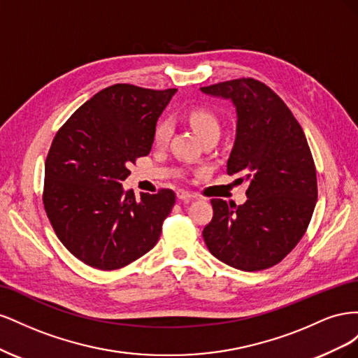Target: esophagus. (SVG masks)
<instances>
[{"label": "esophagus", "instance_id": "1", "mask_svg": "<svg viewBox=\"0 0 358 358\" xmlns=\"http://www.w3.org/2000/svg\"><path fill=\"white\" fill-rule=\"evenodd\" d=\"M176 196H178V199L182 200V201H189L191 199H194V196H192L191 192L183 191V189H178V191H176Z\"/></svg>", "mask_w": 358, "mask_h": 358}]
</instances>
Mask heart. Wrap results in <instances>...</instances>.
Wrapping results in <instances>:
<instances>
[{
	"mask_svg": "<svg viewBox=\"0 0 358 358\" xmlns=\"http://www.w3.org/2000/svg\"><path fill=\"white\" fill-rule=\"evenodd\" d=\"M187 121L189 125L196 129V133L200 136L201 140L218 136L221 133V122L215 112H212L208 107H192L187 112ZM171 134V125L167 119L161 117L157 121L152 133V140L157 146H162L169 142Z\"/></svg>",
	"mask_w": 358,
	"mask_h": 358,
	"instance_id": "obj_1",
	"label": "heart"
}]
</instances>
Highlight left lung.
<instances>
[{"label": "left lung", "instance_id": "left-lung-1", "mask_svg": "<svg viewBox=\"0 0 358 358\" xmlns=\"http://www.w3.org/2000/svg\"><path fill=\"white\" fill-rule=\"evenodd\" d=\"M236 106V140L227 173L246 180L248 200H210L203 239L213 257L245 272L278 264L308 230L318 197L317 170L305 133L280 96L263 82L241 78L203 86Z\"/></svg>", "mask_w": 358, "mask_h": 358}]
</instances>
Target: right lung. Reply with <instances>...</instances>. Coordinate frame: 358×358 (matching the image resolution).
<instances>
[{
  "mask_svg": "<svg viewBox=\"0 0 358 358\" xmlns=\"http://www.w3.org/2000/svg\"><path fill=\"white\" fill-rule=\"evenodd\" d=\"M175 88L116 83L96 92L53 137L45 162L43 204L69 251L99 270H116L152 249L176 194L124 191L128 167L152 148L158 116Z\"/></svg>",
  "mask_w": 358,
  "mask_h": 358,
  "instance_id": "right-lung-1",
  "label": "right lung"
}]
</instances>
